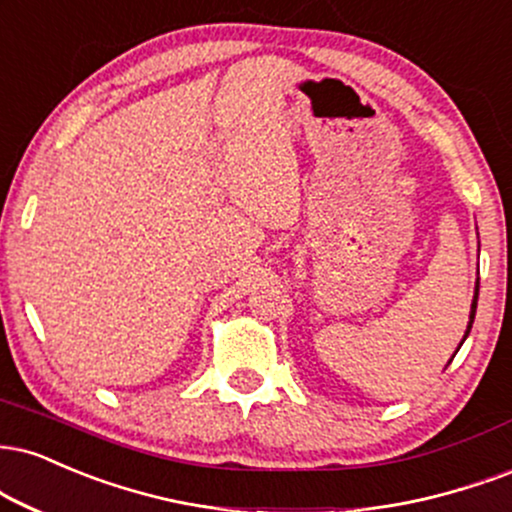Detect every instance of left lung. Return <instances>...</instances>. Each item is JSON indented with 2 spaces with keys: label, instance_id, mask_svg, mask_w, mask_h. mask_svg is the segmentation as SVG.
Wrapping results in <instances>:
<instances>
[{
  "label": "left lung",
  "instance_id": "obj_1",
  "mask_svg": "<svg viewBox=\"0 0 512 512\" xmlns=\"http://www.w3.org/2000/svg\"><path fill=\"white\" fill-rule=\"evenodd\" d=\"M477 298H479V283H477V291H474V300H472V312H470V324H467L465 338H467V334H470V329H472V322H474V312H477ZM460 346H463V343H460Z\"/></svg>",
  "mask_w": 512,
  "mask_h": 512
}]
</instances>
